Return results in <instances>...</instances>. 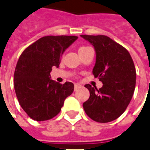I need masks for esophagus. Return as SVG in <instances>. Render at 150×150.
<instances>
[{
  "label": "esophagus",
  "instance_id": "34e87169",
  "mask_svg": "<svg viewBox=\"0 0 150 150\" xmlns=\"http://www.w3.org/2000/svg\"><path fill=\"white\" fill-rule=\"evenodd\" d=\"M80 87V85L79 84H78V83H75V90H76L77 88H79Z\"/></svg>",
  "mask_w": 150,
  "mask_h": 150
}]
</instances>
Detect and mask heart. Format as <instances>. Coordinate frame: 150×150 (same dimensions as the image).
<instances>
[{"label":"heart","instance_id":"heart-1","mask_svg":"<svg viewBox=\"0 0 150 150\" xmlns=\"http://www.w3.org/2000/svg\"><path fill=\"white\" fill-rule=\"evenodd\" d=\"M84 48H86V47H81V48H79V50H82V49H84Z\"/></svg>","mask_w":150,"mask_h":150}]
</instances>
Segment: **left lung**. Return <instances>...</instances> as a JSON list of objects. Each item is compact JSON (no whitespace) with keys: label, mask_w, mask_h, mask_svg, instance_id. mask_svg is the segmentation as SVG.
I'll list each match as a JSON object with an SVG mask.
<instances>
[{"label":"left lung","mask_w":150,"mask_h":150,"mask_svg":"<svg viewBox=\"0 0 150 150\" xmlns=\"http://www.w3.org/2000/svg\"><path fill=\"white\" fill-rule=\"evenodd\" d=\"M80 36L95 50L93 74L103 83L99 89L85 84L90 97L83 107L94 121L111 122L125 111L133 96L137 79L133 61L125 48L106 35Z\"/></svg>","instance_id":"left-lung-1"}]
</instances>
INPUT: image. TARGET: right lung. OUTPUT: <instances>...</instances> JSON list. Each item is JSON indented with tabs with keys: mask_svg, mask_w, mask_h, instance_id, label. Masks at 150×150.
<instances>
[{
	"mask_svg": "<svg viewBox=\"0 0 150 150\" xmlns=\"http://www.w3.org/2000/svg\"><path fill=\"white\" fill-rule=\"evenodd\" d=\"M78 39L75 35H48L28 46L17 62L13 83L21 107L35 121L49 120L61 111L74 84H61L51 79L53 67H58L61 57Z\"/></svg>",
	"mask_w": 150,
	"mask_h": 150,
	"instance_id": "right-lung-1",
	"label": "right lung"
}]
</instances>
